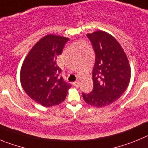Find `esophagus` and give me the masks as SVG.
I'll use <instances>...</instances> for the list:
<instances>
[{"mask_svg": "<svg viewBox=\"0 0 148 148\" xmlns=\"http://www.w3.org/2000/svg\"><path fill=\"white\" fill-rule=\"evenodd\" d=\"M73 86H74V87H78V86H79V82H73Z\"/></svg>", "mask_w": 148, "mask_h": 148, "instance_id": "34e87169", "label": "esophagus"}]
</instances>
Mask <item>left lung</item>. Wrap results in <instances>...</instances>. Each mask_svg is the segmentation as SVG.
Listing matches in <instances>:
<instances>
[{"mask_svg": "<svg viewBox=\"0 0 148 148\" xmlns=\"http://www.w3.org/2000/svg\"><path fill=\"white\" fill-rule=\"evenodd\" d=\"M87 36L95 53L93 89L90 93H82V96L87 104L103 108L116 101L126 90L131 75L130 64L123 48L113 35L99 30Z\"/></svg>", "mask_w": 148, "mask_h": 148, "instance_id": "1", "label": "left lung"}]
</instances>
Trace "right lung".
Here are the masks:
<instances>
[{
    "label": "right lung",
    "instance_id": "1",
    "mask_svg": "<svg viewBox=\"0 0 148 148\" xmlns=\"http://www.w3.org/2000/svg\"><path fill=\"white\" fill-rule=\"evenodd\" d=\"M68 40L60 35H45L30 49L22 64L20 78L23 90L44 107L64 101L71 87L60 75L61 70L56 64Z\"/></svg>",
    "mask_w": 148,
    "mask_h": 148
}]
</instances>
